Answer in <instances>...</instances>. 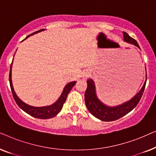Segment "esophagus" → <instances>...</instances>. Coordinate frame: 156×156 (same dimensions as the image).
<instances>
[{"mask_svg": "<svg viewBox=\"0 0 156 156\" xmlns=\"http://www.w3.org/2000/svg\"><path fill=\"white\" fill-rule=\"evenodd\" d=\"M84 77H87V74H86V75H84Z\"/></svg>", "mask_w": 156, "mask_h": 156, "instance_id": "obj_1", "label": "esophagus"}]
</instances>
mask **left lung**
Returning a JSON list of instances; mask_svg holds the SVG:
<instances>
[{
	"label": "left lung",
	"instance_id": "8db88e82",
	"mask_svg": "<svg viewBox=\"0 0 156 156\" xmlns=\"http://www.w3.org/2000/svg\"><path fill=\"white\" fill-rule=\"evenodd\" d=\"M123 40L125 42L134 44L140 49V47L136 40L130 37L125 32H123ZM146 80L147 78L139 92L136 94V95L134 96L131 100L116 106H108L102 103L98 99L97 94H96L95 84L94 81L91 79L87 80V88L84 94L85 104H86L87 109L94 116L101 121H112L117 120V119L126 115L128 113H129L137 106L138 102L141 99L143 94H144L145 87H146Z\"/></svg>",
	"mask_w": 156,
	"mask_h": 156
}]
</instances>
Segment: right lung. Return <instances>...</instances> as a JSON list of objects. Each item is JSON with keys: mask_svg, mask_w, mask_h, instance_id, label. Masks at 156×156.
<instances>
[{"mask_svg": "<svg viewBox=\"0 0 156 156\" xmlns=\"http://www.w3.org/2000/svg\"><path fill=\"white\" fill-rule=\"evenodd\" d=\"M44 29L36 31L35 33H33L30 34V35L27 36L26 38L30 37V35H33L34 34H36L39 32L43 31ZM25 38V39H26ZM12 64L10 65V74H9V82H10V89H11V91L12 94V97H13L15 101H16V104H18L19 107L21 109H23L25 112H26L27 114H28L30 116L35 117V118L40 119H48L53 118L56 116L57 114H58L62 108L63 104L65 103L66 99H67V97L68 94L71 90L72 87L74 86V84H76V82H72L68 83V84L65 87V88L63 89L62 93L60 95V97H59V99H57L56 102H55L54 104H52L50 106H42V107H35V106H30L28 104H25L23 101L19 99L18 96L16 95V92H15L13 87H12V79H11V68H12Z\"/></svg>", "mask_w": 156, "mask_h": 156, "instance_id": "1", "label": "right lung"}]
</instances>
